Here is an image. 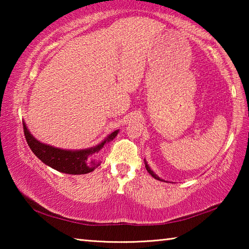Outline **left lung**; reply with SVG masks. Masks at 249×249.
Wrapping results in <instances>:
<instances>
[{
  "label": "left lung",
  "instance_id": "8db88e82",
  "mask_svg": "<svg viewBox=\"0 0 249 249\" xmlns=\"http://www.w3.org/2000/svg\"><path fill=\"white\" fill-rule=\"evenodd\" d=\"M144 161H145V167H146V169H147V171L149 172V174L154 177L155 179H157V180H160V181H165L163 179H161V178H159V177L155 174V172L151 170V168L148 166V163H147V161H146V159H144Z\"/></svg>",
  "mask_w": 249,
  "mask_h": 249
}]
</instances>
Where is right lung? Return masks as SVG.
Masks as SVG:
<instances>
[{"label": "right lung", "instance_id": "right-lung-1", "mask_svg": "<svg viewBox=\"0 0 249 249\" xmlns=\"http://www.w3.org/2000/svg\"><path fill=\"white\" fill-rule=\"evenodd\" d=\"M24 134L26 138L29 148L38 157L45 165L53 168L54 170L64 172L69 175H86L93 171L95 168L100 166L99 160L94 157L100 153V150L103 148V146L115 138L120 130L116 129L114 132L107 135L96 146L90 147V148L78 149V150H69L61 149L58 147H53L36 140L29 132L25 122Z\"/></svg>", "mask_w": 249, "mask_h": 249}]
</instances>
